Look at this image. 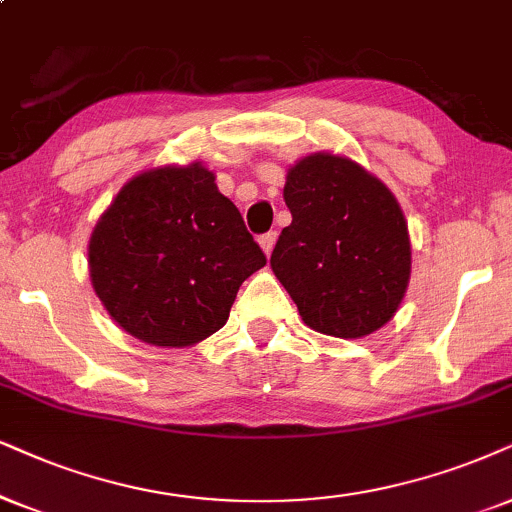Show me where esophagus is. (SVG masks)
Masks as SVG:
<instances>
[{
  "mask_svg": "<svg viewBox=\"0 0 512 512\" xmlns=\"http://www.w3.org/2000/svg\"><path fill=\"white\" fill-rule=\"evenodd\" d=\"M260 245H262V250H264V255H271V250H274V245H276V231H269V234H264V236H260Z\"/></svg>",
  "mask_w": 512,
  "mask_h": 512,
  "instance_id": "34e87169",
  "label": "esophagus"
}]
</instances>
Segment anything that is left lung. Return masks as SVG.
<instances>
[{
  "mask_svg": "<svg viewBox=\"0 0 512 512\" xmlns=\"http://www.w3.org/2000/svg\"><path fill=\"white\" fill-rule=\"evenodd\" d=\"M293 222L271 252L274 271L316 333L357 340L397 314L411 278V238L392 191L347 155L319 151L290 165Z\"/></svg>",
  "mask_w": 512,
  "mask_h": 512,
  "instance_id": "left-lung-1",
  "label": "left lung"
}]
</instances>
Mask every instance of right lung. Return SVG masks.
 I'll use <instances>...</instances> for the list:
<instances>
[{
    "label": "right lung",
    "instance_id": "obj_1",
    "mask_svg": "<svg viewBox=\"0 0 512 512\" xmlns=\"http://www.w3.org/2000/svg\"><path fill=\"white\" fill-rule=\"evenodd\" d=\"M92 288L122 331L146 345L191 347L217 333L245 278L267 257L203 163L132 177L87 245Z\"/></svg>",
    "mask_w": 512,
    "mask_h": 512
}]
</instances>
